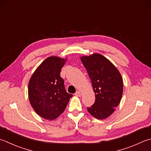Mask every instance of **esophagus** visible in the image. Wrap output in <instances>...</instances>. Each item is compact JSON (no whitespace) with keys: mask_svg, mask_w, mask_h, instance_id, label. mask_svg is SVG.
I'll list each match as a JSON object with an SVG mask.
<instances>
[{"mask_svg":"<svg viewBox=\"0 0 151 151\" xmlns=\"http://www.w3.org/2000/svg\"><path fill=\"white\" fill-rule=\"evenodd\" d=\"M75 96H81V92H79V91L76 92V93H75Z\"/></svg>","mask_w":151,"mask_h":151,"instance_id":"34e87169","label":"esophagus"}]
</instances>
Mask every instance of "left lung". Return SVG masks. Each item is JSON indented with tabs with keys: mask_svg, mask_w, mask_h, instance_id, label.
<instances>
[{
	"mask_svg": "<svg viewBox=\"0 0 151 151\" xmlns=\"http://www.w3.org/2000/svg\"><path fill=\"white\" fill-rule=\"evenodd\" d=\"M81 61L91 80L96 100L87 108L92 116L104 119L111 116L119 105L123 94V79L117 68L102 55L82 57Z\"/></svg>",
	"mask_w": 151,
	"mask_h": 151,
	"instance_id": "left-lung-1",
	"label": "left lung"
}]
</instances>
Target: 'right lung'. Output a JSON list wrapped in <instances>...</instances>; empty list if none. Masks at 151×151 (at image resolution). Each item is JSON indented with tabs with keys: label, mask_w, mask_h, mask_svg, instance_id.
<instances>
[{
	"label": "right lung",
	"mask_w": 151,
	"mask_h": 151,
	"mask_svg": "<svg viewBox=\"0 0 151 151\" xmlns=\"http://www.w3.org/2000/svg\"><path fill=\"white\" fill-rule=\"evenodd\" d=\"M66 60L49 57L42 63L30 78L28 97L35 111L43 118L54 119L66 108L73 95L65 90L60 76Z\"/></svg>",
	"instance_id": "right-lung-1"
}]
</instances>
